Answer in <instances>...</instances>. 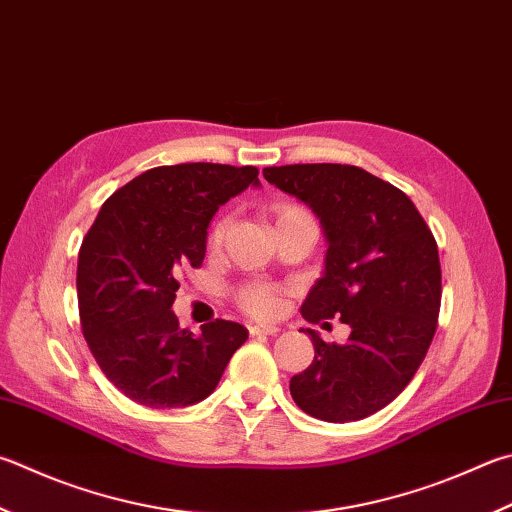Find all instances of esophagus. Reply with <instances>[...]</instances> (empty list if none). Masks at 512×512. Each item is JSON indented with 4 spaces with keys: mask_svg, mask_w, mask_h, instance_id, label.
Listing matches in <instances>:
<instances>
[{
    "mask_svg": "<svg viewBox=\"0 0 512 512\" xmlns=\"http://www.w3.org/2000/svg\"><path fill=\"white\" fill-rule=\"evenodd\" d=\"M248 331L250 336H275L280 329L273 327V324H253V327H248Z\"/></svg>",
    "mask_w": 512,
    "mask_h": 512,
    "instance_id": "1",
    "label": "esophagus"
}]
</instances>
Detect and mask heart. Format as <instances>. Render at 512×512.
Masks as SVG:
<instances>
[{
	"instance_id": "obj_1",
	"label": "heart",
	"mask_w": 512,
	"mask_h": 512,
	"mask_svg": "<svg viewBox=\"0 0 512 512\" xmlns=\"http://www.w3.org/2000/svg\"><path fill=\"white\" fill-rule=\"evenodd\" d=\"M273 217L275 230L288 226V224H300V221H306V224H315V219L309 210L304 206H297V203L291 201H277L268 208ZM230 215H221L217 217L215 224H212L208 232V246L210 248H219L221 241L226 239V232L230 228ZM235 304L241 311L250 318H275L282 309V288L275 284H244L235 291Z\"/></svg>"
}]
</instances>
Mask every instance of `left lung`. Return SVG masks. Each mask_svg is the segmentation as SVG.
I'll return each instance as SVG.
<instances>
[{
    "label": "left lung",
    "instance_id": "8db88e82",
    "mask_svg": "<svg viewBox=\"0 0 512 512\" xmlns=\"http://www.w3.org/2000/svg\"><path fill=\"white\" fill-rule=\"evenodd\" d=\"M264 179L311 206L329 241L302 315L351 327L347 345L306 329L315 358L291 378V396L320 421H360L410 385L430 349L441 309L436 239L405 192L362 167L280 165Z\"/></svg>",
    "mask_w": 512,
    "mask_h": 512
}]
</instances>
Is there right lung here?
Returning a JSON list of instances; mask_svg holds the SVG:
<instances>
[{
    "instance_id": "obj_1",
    "label": "right lung",
    "mask_w": 512,
    "mask_h": 512,
    "mask_svg": "<svg viewBox=\"0 0 512 512\" xmlns=\"http://www.w3.org/2000/svg\"><path fill=\"white\" fill-rule=\"evenodd\" d=\"M253 165H161L102 203L78 255V309L98 367L132 401L165 410L215 392L248 338L215 320L190 333L172 304L183 268L206 257L210 219L230 197L259 185Z\"/></svg>"
}]
</instances>
